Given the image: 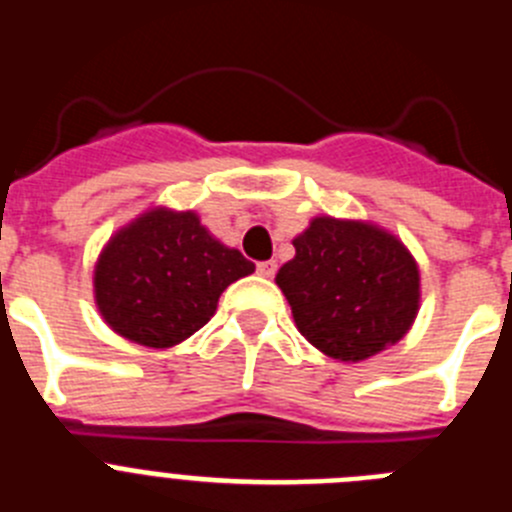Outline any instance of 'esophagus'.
Returning <instances> with one entry per match:
<instances>
[{"label":"esophagus","mask_w":512,"mask_h":512,"mask_svg":"<svg viewBox=\"0 0 512 512\" xmlns=\"http://www.w3.org/2000/svg\"><path fill=\"white\" fill-rule=\"evenodd\" d=\"M256 271H259L261 277L271 279L277 274V264H274V261H261V264H256Z\"/></svg>","instance_id":"obj_1"}]
</instances>
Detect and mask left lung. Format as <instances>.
Instances as JSON below:
<instances>
[{
    "label": "left lung",
    "instance_id": "1",
    "mask_svg": "<svg viewBox=\"0 0 512 512\" xmlns=\"http://www.w3.org/2000/svg\"><path fill=\"white\" fill-rule=\"evenodd\" d=\"M292 246L295 259L277 284L297 330L325 356L356 364L395 346L415 323L420 271L390 230L320 215Z\"/></svg>",
    "mask_w": 512,
    "mask_h": 512
}]
</instances>
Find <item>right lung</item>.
Here are the masks:
<instances>
[{"label":"right lung","mask_w":512,"mask_h":512,"mask_svg":"<svg viewBox=\"0 0 512 512\" xmlns=\"http://www.w3.org/2000/svg\"><path fill=\"white\" fill-rule=\"evenodd\" d=\"M256 266L220 243L192 210L153 207L112 235L94 266V302L117 336L171 348L215 315L217 300Z\"/></svg>","instance_id":"add662e5"}]
</instances>
